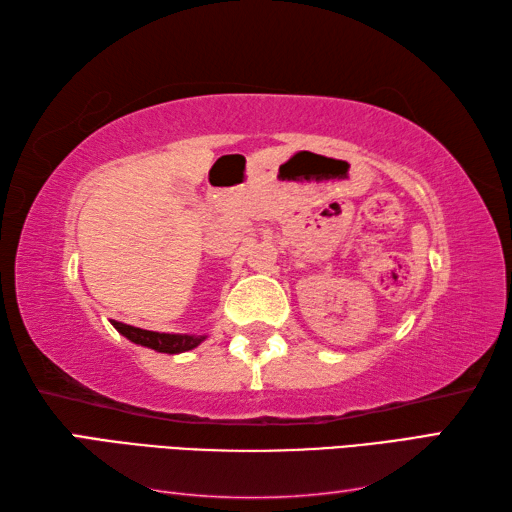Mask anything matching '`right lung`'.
Masks as SVG:
<instances>
[{"mask_svg": "<svg viewBox=\"0 0 512 512\" xmlns=\"http://www.w3.org/2000/svg\"><path fill=\"white\" fill-rule=\"evenodd\" d=\"M114 328L121 332L123 336H127L129 341L151 347V350H156V352H165V354L187 352V350H193V347H198L204 341V336H198V334L151 332V330L134 328V325H127V323H121V321H114Z\"/></svg>", "mask_w": 512, "mask_h": 512, "instance_id": "right-lung-1", "label": "right lung"}]
</instances>
